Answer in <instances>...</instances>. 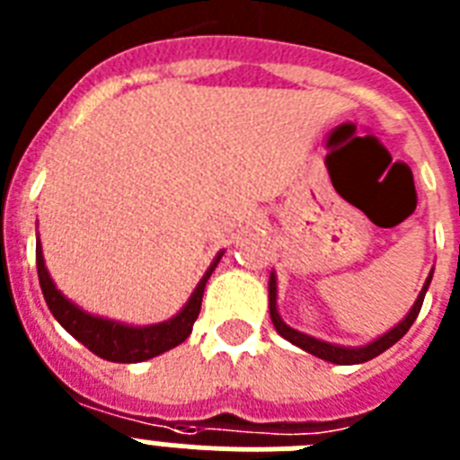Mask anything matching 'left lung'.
Returning <instances> with one entry per match:
<instances>
[{
	"label": "left lung",
	"mask_w": 460,
	"mask_h": 460,
	"mask_svg": "<svg viewBox=\"0 0 460 460\" xmlns=\"http://www.w3.org/2000/svg\"><path fill=\"white\" fill-rule=\"evenodd\" d=\"M430 279H433V270H430V274H429V279H426L424 288H421L420 295H417V302L412 304V308H410L408 315H405L401 323L394 324L389 332H385V334L377 336V339H373L371 343L350 348V345H336V343H329V341H320V339H315V336L304 334V332H299V329H295V327H290V324L283 323V318H280V313H279V306H276V274L271 271V274H270V315H271V323H274V329L279 332L280 336H283V339L290 341V343L296 345V348L306 350L308 355L320 357V359L332 361V364H339V367L364 364V361H368V359H373V357L382 355V352L387 350V348H392L396 341L403 339L405 332L412 327V323L417 320V315H420L421 304H424L426 290H429V286H430Z\"/></svg>",
	"instance_id": "1"
}]
</instances>
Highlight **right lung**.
<instances>
[{"label":"right lung","mask_w":460,"mask_h":460,"mask_svg":"<svg viewBox=\"0 0 460 460\" xmlns=\"http://www.w3.org/2000/svg\"><path fill=\"white\" fill-rule=\"evenodd\" d=\"M226 251H218L217 258L211 260L209 270L200 279V283L195 286L193 295L189 296V302L181 306L177 315L170 320L156 324H126L117 323V320L101 318L93 313L84 311L78 304L71 302L59 288L55 286L50 271L43 260V249H40V239L36 233V270H39V283L46 304L55 320L66 329L68 334L75 341L92 350L93 355H99L101 359L117 361V364H136V361H147L156 355L172 350L180 343L189 339L193 323L198 320L200 313L202 295H205V286L209 280L211 271L217 270L218 260L223 258Z\"/></svg>","instance_id":"1"}]
</instances>
